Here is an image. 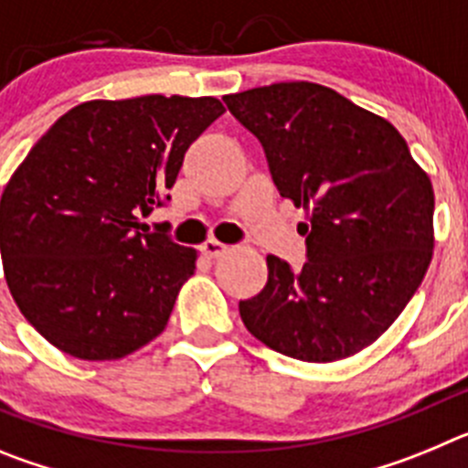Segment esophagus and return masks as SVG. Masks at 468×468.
<instances>
[{
  "instance_id": "esophagus-1",
  "label": "esophagus",
  "mask_w": 468,
  "mask_h": 468,
  "mask_svg": "<svg viewBox=\"0 0 468 468\" xmlns=\"http://www.w3.org/2000/svg\"><path fill=\"white\" fill-rule=\"evenodd\" d=\"M229 250V246H225V243H220L218 239H208V241H204V246H201V253L206 255V258L215 260V258H222V255Z\"/></svg>"
}]
</instances>
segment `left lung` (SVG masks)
<instances>
[{"label":"left lung","mask_w":468,"mask_h":468,"mask_svg":"<svg viewBox=\"0 0 468 468\" xmlns=\"http://www.w3.org/2000/svg\"><path fill=\"white\" fill-rule=\"evenodd\" d=\"M262 143L276 189L304 208L307 262L267 255V285L239 302L270 349L349 358L394 324L433 255V187L387 119L328 86L281 81L225 95Z\"/></svg>","instance_id":"1"}]
</instances>
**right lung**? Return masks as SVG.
Returning <instances> with one entry per match:
<instances>
[{
    "label": "right lung",
    "mask_w": 468,
    "mask_h": 468,
    "mask_svg": "<svg viewBox=\"0 0 468 468\" xmlns=\"http://www.w3.org/2000/svg\"><path fill=\"white\" fill-rule=\"evenodd\" d=\"M213 95L89 101L27 152L0 198L4 279L32 328L81 361H117L164 333L197 250L140 218L220 117Z\"/></svg>",
    "instance_id": "right-lung-1"
}]
</instances>
